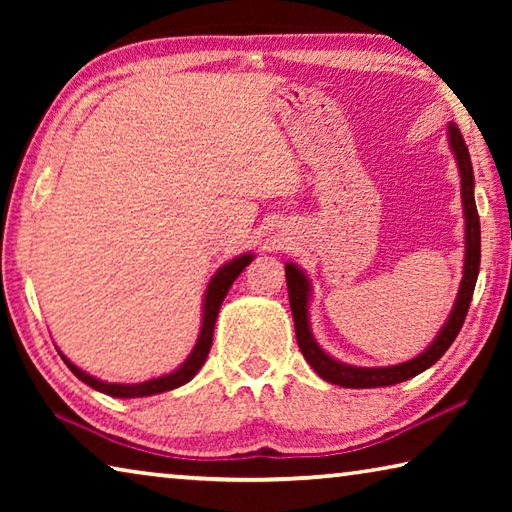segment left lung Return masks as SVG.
Segmentation results:
<instances>
[{"mask_svg":"<svg viewBox=\"0 0 512 512\" xmlns=\"http://www.w3.org/2000/svg\"><path fill=\"white\" fill-rule=\"evenodd\" d=\"M449 135V149L456 155L458 173H461V196H463V212H465V266H463V280L461 289L454 302L452 314H449L447 323L440 329L436 339L424 350L420 357L411 361L397 363V366H384V368H357L348 366L329 357L325 350H320L314 334L309 329V296L311 287L307 275L300 271L296 264L287 262V287H289V305L293 314V323H296V339L300 345L302 357L309 361V366L318 372L329 384H339L343 388H377V386H393L400 381L411 379L420 375L427 368H431L449 345L461 332L465 323L467 309H470L472 293L476 277H479V264H481V225H479V212H476L474 203V173L470 162V151H467L465 140L456 124L447 126Z\"/></svg>","mask_w":512,"mask_h":512,"instance_id":"1","label":"left lung"}]
</instances>
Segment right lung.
Wrapping results in <instances>:
<instances>
[{
	"instance_id": "obj_1",
	"label": "right lung",
	"mask_w": 512,
	"mask_h": 512,
	"mask_svg": "<svg viewBox=\"0 0 512 512\" xmlns=\"http://www.w3.org/2000/svg\"><path fill=\"white\" fill-rule=\"evenodd\" d=\"M250 262H253V255L246 253L237 259H232V262H228V264H223L219 271L212 275V280H210V284H207V291H205V300H203V325H201V334H198V341L194 345L192 354L185 359L183 366L169 372V375L142 381V384H108V381H101L97 377L88 375V372H83L79 366H74V363L69 361L63 352H60V357H63L67 368L72 370L81 381L92 386L94 391L106 393L112 397H149V395H158L164 391H173V388L187 384V381L192 379L198 370H201V366L205 363L207 354H210V348H212L214 323H216V316H219V309H221L225 293H228L232 282L237 280L239 273L244 271Z\"/></svg>"
}]
</instances>
